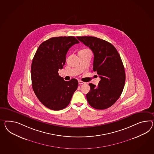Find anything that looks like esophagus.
<instances>
[{
    "label": "esophagus",
    "mask_w": 154,
    "mask_h": 154,
    "mask_svg": "<svg viewBox=\"0 0 154 154\" xmlns=\"http://www.w3.org/2000/svg\"><path fill=\"white\" fill-rule=\"evenodd\" d=\"M78 82H79V84H85V83L81 81V80H79V81H78Z\"/></svg>",
    "instance_id": "esophagus-1"
}]
</instances>
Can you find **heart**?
I'll use <instances>...</instances> for the list:
<instances>
[{"mask_svg":"<svg viewBox=\"0 0 154 154\" xmlns=\"http://www.w3.org/2000/svg\"><path fill=\"white\" fill-rule=\"evenodd\" d=\"M88 50H87V49H84V50H81V51H88Z\"/></svg>","mask_w":154,"mask_h":154,"instance_id":"b5f03b06","label":"heart"}]
</instances>
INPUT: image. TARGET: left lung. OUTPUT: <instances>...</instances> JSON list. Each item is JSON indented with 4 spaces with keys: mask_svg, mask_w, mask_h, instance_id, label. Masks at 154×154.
Masks as SVG:
<instances>
[{
    "mask_svg": "<svg viewBox=\"0 0 154 154\" xmlns=\"http://www.w3.org/2000/svg\"><path fill=\"white\" fill-rule=\"evenodd\" d=\"M76 37L92 50L93 70L100 78L97 86L89 84L88 102L95 109H106L119 99L125 87L126 74L121 58L114 46L105 40L92 36Z\"/></svg>",
    "mask_w": 154,
    "mask_h": 154,
    "instance_id": "obj_1",
    "label": "left lung"
}]
</instances>
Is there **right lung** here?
I'll return each mask as SVG.
<instances>
[{
	"instance_id": "obj_1",
	"label": "right lung",
	"mask_w": 154,
	"mask_h": 154,
	"mask_svg": "<svg viewBox=\"0 0 154 154\" xmlns=\"http://www.w3.org/2000/svg\"><path fill=\"white\" fill-rule=\"evenodd\" d=\"M79 43L74 36L55 37L44 41L38 48L31 65L32 86L36 97L48 108H66L77 89L78 81H65L59 75L72 46Z\"/></svg>"
}]
</instances>
